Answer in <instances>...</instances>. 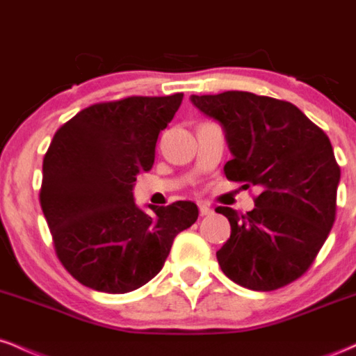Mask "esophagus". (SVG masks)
<instances>
[{
    "instance_id": "obj_1",
    "label": "esophagus",
    "mask_w": 356,
    "mask_h": 356,
    "mask_svg": "<svg viewBox=\"0 0 356 356\" xmlns=\"http://www.w3.org/2000/svg\"><path fill=\"white\" fill-rule=\"evenodd\" d=\"M199 212H201V216H209L212 214V209L207 204H199Z\"/></svg>"
}]
</instances>
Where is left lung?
<instances>
[{
	"instance_id": "1",
	"label": "left lung",
	"mask_w": 356,
	"mask_h": 356,
	"mask_svg": "<svg viewBox=\"0 0 356 356\" xmlns=\"http://www.w3.org/2000/svg\"><path fill=\"white\" fill-rule=\"evenodd\" d=\"M191 102L224 129L232 154L226 177L261 189L246 214L216 209L231 224L216 252L220 269L254 291L293 283L313 264L337 214L340 165L328 136L296 105L271 97L231 90Z\"/></svg>"
}]
</instances>
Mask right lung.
I'll use <instances>...</instances> for the list:
<instances>
[{"label":"right lung","instance_id":"add662e5","mask_svg":"<svg viewBox=\"0 0 356 356\" xmlns=\"http://www.w3.org/2000/svg\"><path fill=\"white\" fill-rule=\"evenodd\" d=\"M184 93L127 97L90 105L56 130L43 159L40 204L58 259L79 283L102 293L134 291L164 266L174 238L197 220L191 201L134 202V182L150 170L161 130Z\"/></svg>","mask_w":356,"mask_h":356}]
</instances>
